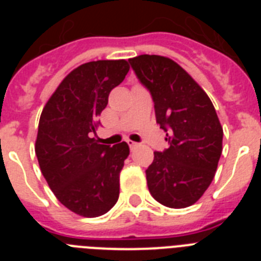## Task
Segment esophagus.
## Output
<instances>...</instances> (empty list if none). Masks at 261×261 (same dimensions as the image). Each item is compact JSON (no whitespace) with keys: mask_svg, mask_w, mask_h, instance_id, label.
I'll use <instances>...</instances> for the list:
<instances>
[{"mask_svg":"<svg viewBox=\"0 0 261 261\" xmlns=\"http://www.w3.org/2000/svg\"><path fill=\"white\" fill-rule=\"evenodd\" d=\"M126 144L129 145V147H130V149H135V147H137V146H138L137 142L132 141V140H128V141H126Z\"/></svg>","mask_w":261,"mask_h":261,"instance_id":"esophagus-1","label":"esophagus"}]
</instances>
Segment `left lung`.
Instances as JSON below:
<instances>
[{"label":"left lung","mask_w":261,"mask_h":261,"mask_svg":"<svg viewBox=\"0 0 261 261\" xmlns=\"http://www.w3.org/2000/svg\"><path fill=\"white\" fill-rule=\"evenodd\" d=\"M151 94L168 147L154 151L146 170L151 196L165 206H191L208 190L222 153L223 130L214 106L179 64L156 55L129 59Z\"/></svg>","instance_id":"1"}]
</instances>
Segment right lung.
<instances>
[{"label": "right lung", "mask_w": 261, "mask_h": 261, "mask_svg": "<svg viewBox=\"0 0 261 261\" xmlns=\"http://www.w3.org/2000/svg\"><path fill=\"white\" fill-rule=\"evenodd\" d=\"M129 71L126 60H98L71 70L43 108L35 142L41 174L60 202L87 218L103 216L119 199L126 142L93 137L111 90Z\"/></svg>", "instance_id": "1"}]
</instances>
